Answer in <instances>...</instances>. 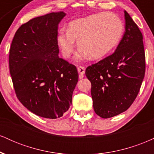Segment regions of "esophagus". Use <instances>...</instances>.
<instances>
[{
	"label": "esophagus",
	"mask_w": 154,
	"mask_h": 154,
	"mask_svg": "<svg viewBox=\"0 0 154 154\" xmlns=\"http://www.w3.org/2000/svg\"><path fill=\"white\" fill-rule=\"evenodd\" d=\"M77 71H78L79 77H80V78H82L83 75H84L85 72V69L83 66H79L78 69H77Z\"/></svg>",
	"instance_id": "34e87169"
}]
</instances>
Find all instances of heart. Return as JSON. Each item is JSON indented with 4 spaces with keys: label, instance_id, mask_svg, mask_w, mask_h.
Returning <instances> with one entry per match:
<instances>
[{
    "label": "heart",
    "instance_id": "b5f03b06",
    "mask_svg": "<svg viewBox=\"0 0 154 154\" xmlns=\"http://www.w3.org/2000/svg\"><path fill=\"white\" fill-rule=\"evenodd\" d=\"M125 26L117 14L101 12L72 21L68 30L61 29L57 35V43L64 58L73 52L75 40L79 50L75 59L81 61L101 59L119 43Z\"/></svg>",
    "mask_w": 154,
    "mask_h": 154
}]
</instances>
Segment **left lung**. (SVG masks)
I'll list each match as a JSON object with an SVG mask.
<instances>
[{
    "label": "left lung",
    "mask_w": 154,
    "mask_h": 154,
    "mask_svg": "<svg viewBox=\"0 0 154 154\" xmlns=\"http://www.w3.org/2000/svg\"><path fill=\"white\" fill-rule=\"evenodd\" d=\"M125 32L114 53L86 69L93 109L100 117L118 115L132 105L145 75L143 35L125 11Z\"/></svg>",
    "instance_id": "8db88e82"
}]
</instances>
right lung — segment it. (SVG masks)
I'll return each mask as SVG.
<instances>
[{
  "instance_id": "right-lung-1",
  "label": "right lung",
  "mask_w": 154,
  "mask_h": 154,
  "mask_svg": "<svg viewBox=\"0 0 154 154\" xmlns=\"http://www.w3.org/2000/svg\"><path fill=\"white\" fill-rule=\"evenodd\" d=\"M63 11L35 17L16 32L9 52V69L19 101L48 119L63 116L72 105L78 81L76 66L59 57V24Z\"/></svg>"
}]
</instances>
